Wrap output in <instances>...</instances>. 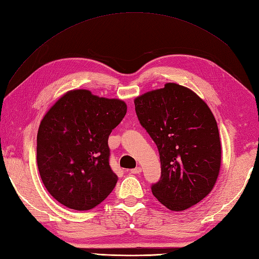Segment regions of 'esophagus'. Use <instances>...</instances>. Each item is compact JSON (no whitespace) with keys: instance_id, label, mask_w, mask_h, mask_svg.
<instances>
[{"instance_id":"34e87169","label":"esophagus","mask_w":259,"mask_h":259,"mask_svg":"<svg viewBox=\"0 0 259 259\" xmlns=\"http://www.w3.org/2000/svg\"><path fill=\"white\" fill-rule=\"evenodd\" d=\"M130 171H131V174L137 175V174H140V172L142 171V169H141V167H136V168H134V169H131Z\"/></svg>"}]
</instances>
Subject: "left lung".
<instances>
[{"label": "left lung", "instance_id": "8db88e82", "mask_svg": "<svg viewBox=\"0 0 259 259\" xmlns=\"http://www.w3.org/2000/svg\"><path fill=\"white\" fill-rule=\"evenodd\" d=\"M137 117L157 145L161 178L153 196L172 211H183L210 194L222 164L216 119L196 93L177 83L135 99Z\"/></svg>", "mask_w": 259, "mask_h": 259}]
</instances>
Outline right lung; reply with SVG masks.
I'll return each instance as SVG.
<instances>
[{
  "mask_svg": "<svg viewBox=\"0 0 259 259\" xmlns=\"http://www.w3.org/2000/svg\"><path fill=\"white\" fill-rule=\"evenodd\" d=\"M126 113L119 99L71 90L49 109L38 126L36 162L43 185L63 206L89 210L117 184L108 139Z\"/></svg>",
  "mask_w": 259,
  "mask_h": 259,
  "instance_id": "1",
  "label": "right lung"
}]
</instances>
